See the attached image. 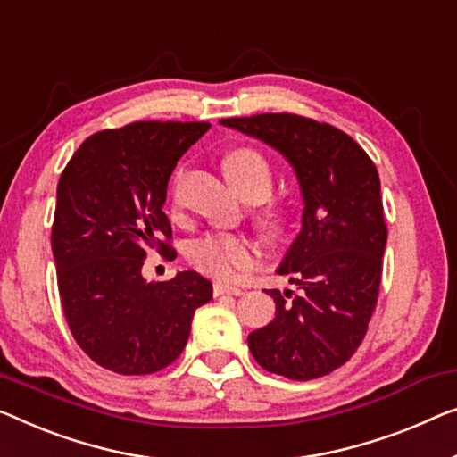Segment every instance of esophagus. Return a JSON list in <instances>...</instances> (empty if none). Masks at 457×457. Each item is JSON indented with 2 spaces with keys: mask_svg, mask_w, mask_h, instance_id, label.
<instances>
[{
  "mask_svg": "<svg viewBox=\"0 0 457 457\" xmlns=\"http://www.w3.org/2000/svg\"><path fill=\"white\" fill-rule=\"evenodd\" d=\"M213 295L220 297V295H242V289L240 287H231V285L226 283H215L213 285Z\"/></svg>",
  "mask_w": 457,
  "mask_h": 457,
  "instance_id": "1",
  "label": "esophagus"
}]
</instances>
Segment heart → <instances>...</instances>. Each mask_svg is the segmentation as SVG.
I'll return each instance as SVG.
<instances>
[{
    "label": "heart",
    "mask_w": 457,
    "mask_h": 457,
    "mask_svg": "<svg viewBox=\"0 0 457 457\" xmlns=\"http://www.w3.org/2000/svg\"><path fill=\"white\" fill-rule=\"evenodd\" d=\"M223 172L237 195H254L258 199H267L272 188V170L262 154L256 149L240 147L234 149L223 160ZM182 170H179L174 179L172 199L176 196V185H179ZM262 228L269 234H278L283 229V215L277 209H269L262 213ZM188 261L195 269L205 275L229 281L242 270H248L256 262V250L246 237L240 236H205L193 242L187 252Z\"/></svg>",
    "instance_id": "heart-1"
}]
</instances>
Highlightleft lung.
Wrapping results in <instances>:
<instances>
[{"label":"left lung","instance_id":"8db88e82","mask_svg":"<svg viewBox=\"0 0 457 457\" xmlns=\"http://www.w3.org/2000/svg\"><path fill=\"white\" fill-rule=\"evenodd\" d=\"M220 125L281 154L303 203L302 229L277 267L297 294L267 289L275 318L248 335L252 357L289 379L326 376L353 357L378 303L387 242L378 170L349 135L297 114Z\"/></svg>","mask_w":457,"mask_h":457}]
</instances>
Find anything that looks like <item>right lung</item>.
I'll return each instance as SVG.
<instances>
[{
  "label": "right lung",
  "instance_id": "obj_1",
  "mask_svg": "<svg viewBox=\"0 0 457 457\" xmlns=\"http://www.w3.org/2000/svg\"><path fill=\"white\" fill-rule=\"evenodd\" d=\"M209 122H133L87 137L57 187L51 246L70 330L94 363L122 376L168 367L185 349L195 310L213 297L196 270L172 281L141 275L168 252L170 174ZM172 252H168V256Z\"/></svg>",
  "mask_w": 457,
  "mask_h": 457
}]
</instances>
